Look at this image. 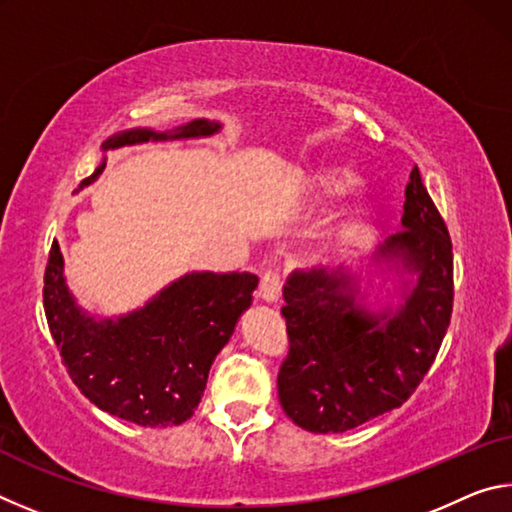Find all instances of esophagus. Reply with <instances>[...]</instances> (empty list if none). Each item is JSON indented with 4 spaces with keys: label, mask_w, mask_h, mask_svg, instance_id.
I'll list each match as a JSON object with an SVG mask.
<instances>
[{
    "label": "esophagus",
    "mask_w": 512,
    "mask_h": 512,
    "mask_svg": "<svg viewBox=\"0 0 512 512\" xmlns=\"http://www.w3.org/2000/svg\"><path fill=\"white\" fill-rule=\"evenodd\" d=\"M282 293V275L277 268H268L262 275V282H259V296H262L266 302H273L280 298Z\"/></svg>",
    "instance_id": "esophagus-1"
}]
</instances>
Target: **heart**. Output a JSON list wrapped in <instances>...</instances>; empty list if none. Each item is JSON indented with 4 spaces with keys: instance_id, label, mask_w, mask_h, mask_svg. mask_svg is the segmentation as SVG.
<instances>
[{
    "instance_id": "b5f03b06",
    "label": "heart",
    "mask_w": 512,
    "mask_h": 512,
    "mask_svg": "<svg viewBox=\"0 0 512 512\" xmlns=\"http://www.w3.org/2000/svg\"><path fill=\"white\" fill-rule=\"evenodd\" d=\"M327 183L332 185V187H345V185H350L352 183V173L350 171H345V169H339V171H334L332 176L327 178Z\"/></svg>"
}]
</instances>
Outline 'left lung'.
Instances as JSON below:
<instances>
[{
  "label": "left lung",
  "mask_w": 512,
  "mask_h": 512,
  "mask_svg": "<svg viewBox=\"0 0 512 512\" xmlns=\"http://www.w3.org/2000/svg\"><path fill=\"white\" fill-rule=\"evenodd\" d=\"M404 196L406 230L386 239L381 257H400L418 282L393 316L354 307L348 277L293 273L284 287L289 352L277 395L302 429L343 433L402 406L445 339L454 307L452 237L418 164Z\"/></svg>",
  "instance_id": "1"
}]
</instances>
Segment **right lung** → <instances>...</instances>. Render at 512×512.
Instances as JSON below:
<instances>
[{"mask_svg":"<svg viewBox=\"0 0 512 512\" xmlns=\"http://www.w3.org/2000/svg\"><path fill=\"white\" fill-rule=\"evenodd\" d=\"M219 124L196 119L176 135L128 131L103 149L198 137ZM106 164L83 180L92 183ZM253 273H192L173 282L142 311L117 320L81 314L67 293L63 255L51 244L45 268V314L67 375L101 411L142 427H171L192 418L201 402L210 366L230 341L239 316L253 302Z\"/></svg>","mask_w":512,"mask_h":512,"instance_id":"right-lung-1","label":"right lung"}]
</instances>
